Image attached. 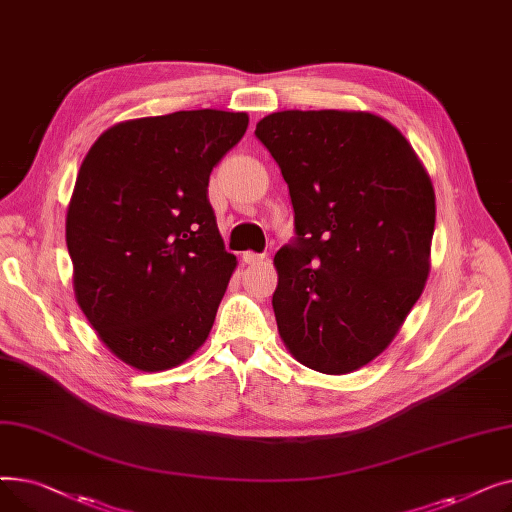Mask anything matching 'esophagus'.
Instances as JSON below:
<instances>
[{
    "mask_svg": "<svg viewBox=\"0 0 512 512\" xmlns=\"http://www.w3.org/2000/svg\"><path fill=\"white\" fill-rule=\"evenodd\" d=\"M265 255H259V253H245L242 255V261H245L247 265H259V263H265Z\"/></svg>",
    "mask_w": 512,
    "mask_h": 512,
    "instance_id": "1",
    "label": "esophagus"
}]
</instances>
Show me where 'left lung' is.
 <instances>
[{"instance_id": "obj_1", "label": "left lung", "mask_w": 512, "mask_h": 512, "mask_svg": "<svg viewBox=\"0 0 512 512\" xmlns=\"http://www.w3.org/2000/svg\"><path fill=\"white\" fill-rule=\"evenodd\" d=\"M255 134L288 184L297 232L274 257L280 338L309 369L357 371L386 351L425 288L432 178L371 112L286 110Z\"/></svg>"}]
</instances>
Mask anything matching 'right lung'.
<instances>
[{
	"label": "right lung",
	"instance_id": "right-lung-1",
	"mask_svg": "<svg viewBox=\"0 0 512 512\" xmlns=\"http://www.w3.org/2000/svg\"><path fill=\"white\" fill-rule=\"evenodd\" d=\"M245 112L191 110L114 124L78 170L66 213L72 282L99 340L164 371L205 344L236 270L207 199Z\"/></svg>",
	"mask_w": 512,
	"mask_h": 512
}]
</instances>
